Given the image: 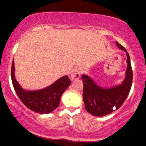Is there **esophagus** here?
<instances>
[{"label":"esophagus","instance_id":"obj_1","mask_svg":"<svg viewBox=\"0 0 146 146\" xmlns=\"http://www.w3.org/2000/svg\"><path fill=\"white\" fill-rule=\"evenodd\" d=\"M71 78L73 80H77V79L80 78V70L78 68H75L71 71Z\"/></svg>","mask_w":146,"mask_h":146}]
</instances>
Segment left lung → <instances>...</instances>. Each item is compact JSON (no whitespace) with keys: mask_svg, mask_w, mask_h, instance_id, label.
Segmentation results:
<instances>
[{"mask_svg":"<svg viewBox=\"0 0 146 146\" xmlns=\"http://www.w3.org/2000/svg\"><path fill=\"white\" fill-rule=\"evenodd\" d=\"M119 49L125 51L127 56V68L125 78L119 84L104 87L99 85L93 78L82 74L83 100L85 109L95 117H103L117 110L123 104L130 93L132 82V71L130 59L125 48L116 42Z\"/></svg>","mask_w":146,"mask_h":146,"instance_id":"8db88e82","label":"left lung"}]
</instances>
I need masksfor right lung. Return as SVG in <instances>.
<instances>
[{
    "label": "right lung",
    "mask_w": 146,
    "mask_h": 146,
    "mask_svg": "<svg viewBox=\"0 0 146 146\" xmlns=\"http://www.w3.org/2000/svg\"><path fill=\"white\" fill-rule=\"evenodd\" d=\"M11 80L15 91L22 102L30 110L42 115L51 113L58 108L62 95L71 83L68 75H64L44 88L25 89L16 79L14 60L11 65Z\"/></svg>",
    "instance_id": "right-lung-1"
}]
</instances>
